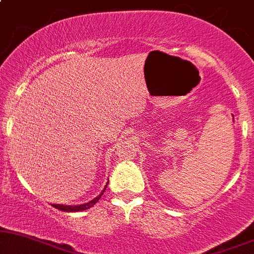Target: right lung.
<instances>
[{
  "mask_svg": "<svg viewBox=\"0 0 254 254\" xmlns=\"http://www.w3.org/2000/svg\"><path fill=\"white\" fill-rule=\"evenodd\" d=\"M107 185H109V182L106 183V185H105L104 190L101 191V193L99 194L98 197H95L94 199L90 200V202H88V203L78 204V205H64V204H51V205L54 206V208L58 209V210H62V211H65V212H77V211H83V210H87V209L92 208V206L94 205V204L97 203L99 199H100L101 196H103V194H104L105 190H106Z\"/></svg>",
  "mask_w": 254,
  "mask_h": 254,
  "instance_id": "obj_1",
  "label": "right lung"
}]
</instances>
